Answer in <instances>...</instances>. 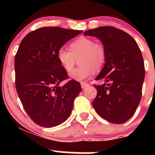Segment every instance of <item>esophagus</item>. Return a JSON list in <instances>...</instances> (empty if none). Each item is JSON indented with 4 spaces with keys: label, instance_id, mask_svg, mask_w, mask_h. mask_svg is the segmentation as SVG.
I'll list each match as a JSON object with an SVG mask.
<instances>
[{
    "label": "esophagus",
    "instance_id": "esophagus-1",
    "mask_svg": "<svg viewBox=\"0 0 155 155\" xmlns=\"http://www.w3.org/2000/svg\"><path fill=\"white\" fill-rule=\"evenodd\" d=\"M89 84H87V83H85V82H81V87H82V89H85V88H87V87H89Z\"/></svg>",
    "mask_w": 155,
    "mask_h": 155
}]
</instances>
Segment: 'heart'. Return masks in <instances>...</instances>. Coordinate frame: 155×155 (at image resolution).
I'll return each mask as SVG.
<instances>
[{
	"mask_svg": "<svg viewBox=\"0 0 155 155\" xmlns=\"http://www.w3.org/2000/svg\"><path fill=\"white\" fill-rule=\"evenodd\" d=\"M69 49L62 47L58 51V60L68 73L72 71L80 60L81 65L73 71L71 76L76 81L87 79L104 67L106 51L103 44L95 42L88 37H80L69 44Z\"/></svg>",
	"mask_w": 155,
	"mask_h": 155,
	"instance_id": "heart-1",
	"label": "heart"
}]
</instances>
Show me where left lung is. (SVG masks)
I'll list each match as a JSON object with an SVG mask.
<instances>
[{"label":"left lung","instance_id":"left-lung-1","mask_svg":"<svg viewBox=\"0 0 155 155\" xmlns=\"http://www.w3.org/2000/svg\"><path fill=\"white\" fill-rule=\"evenodd\" d=\"M84 35L100 38L106 51L105 65L93 84L97 95L92 106L99 116L114 124H122L133 117L139 104L145 76L143 59L134 38L111 26L87 30Z\"/></svg>","mask_w":155,"mask_h":155}]
</instances>
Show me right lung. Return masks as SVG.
<instances>
[{
    "label": "right lung",
    "instance_id": "add662e5",
    "mask_svg": "<svg viewBox=\"0 0 155 155\" xmlns=\"http://www.w3.org/2000/svg\"><path fill=\"white\" fill-rule=\"evenodd\" d=\"M81 32L44 27L26 35L19 44L15 58L16 90L25 111L41 127L65 122L81 92L80 83L68 79L57 55L64 44ZM63 81H67L61 86Z\"/></svg>",
    "mask_w": 155,
    "mask_h": 155
}]
</instances>
